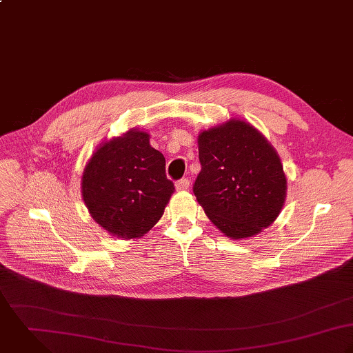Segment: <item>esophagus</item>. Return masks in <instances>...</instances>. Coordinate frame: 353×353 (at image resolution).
Returning a JSON list of instances; mask_svg holds the SVG:
<instances>
[{
  "label": "esophagus",
  "mask_w": 353,
  "mask_h": 353,
  "mask_svg": "<svg viewBox=\"0 0 353 353\" xmlns=\"http://www.w3.org/2000/svg\"><path fill=\"white\" fill-rule=\"evenodd\" d=\"M190 188V180L188 179H181L176 181V190L177 191H185Z\"/></svg>",
  "instance_id": "obj_1"
}]
</instances>
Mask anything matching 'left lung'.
<instances>
[{"mask_svg": "<svg viewBox=\"0 0 353 353\" xmlns=\"http://www.w3.org/2000/svg\"><path fill=\"white\" fill-rule=\"evenodd\" d=\"M194 194L212 223L230 239L270 226L286 198V177L273 145L241 120L201 132Z\"/></svg>", "mask_w": 353, "mask_h": 353, "instance_id": "8db88e82", "label": "left lung"}]
</instances>
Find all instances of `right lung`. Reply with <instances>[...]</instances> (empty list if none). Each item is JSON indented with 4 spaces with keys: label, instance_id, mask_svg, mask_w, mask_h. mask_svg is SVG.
Returning a JSON list of instances; mask_svg holds the SVG:
<instances>
[{
    "label": "right lung",
    "instance_id": "1",
    "mask_svg": "<svg viewBox=\"0 0 353 353\" xmlns=\"http://www.w3.org/2000/svg\"><path fill=\"white\" fill-rule=\"evenodd\" d=\"M173 191L165 157L150 145L147 132L137 130L102 143L81 177V196L94 221L127 240L159 221Z\"/></svg>",
    "mask_w": 353,
    "mask_h": 353
}]
</instances>
